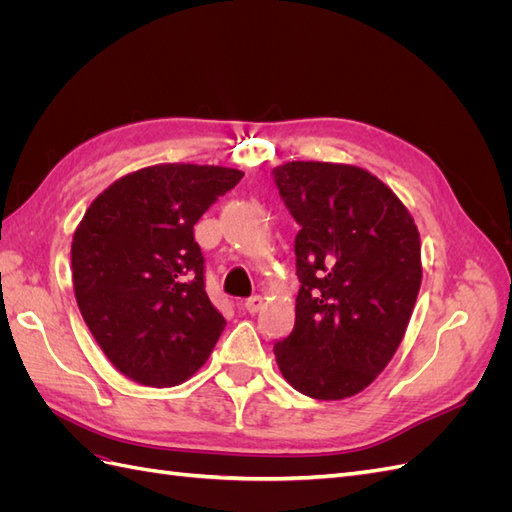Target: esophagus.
Here are the masks:
<instances>
[{"instance_id":"1","label":"esophagus","mask_w":512,"mask_h":512,"mask_svg":"<svg viewBox=\"0 0 512 512\" xmlns=\"http://www.w3.org/2000/svg\"><path fill=\"white\" fill-rule=\"evenodd\" d=\"M243 307H245L250 314H256L258 309L262 307V297H258V294H254V297H250V299H247V301L243 303Z\"/></svg>"}]
</instances>
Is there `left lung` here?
Wrapping results in <instances>:
<instances>
[{
  "instance_id": "8db88e82",
  "label": "left lung",
  "mask_w": 512,
  "mask_h": 512,
  "mask_svg": "<svg viewBox=\"0 0 512 512\" xmlns=\"http://www.w3.org/2000/svg\"><path fill=\"white\" fill-rule=\"evenodd\" d=\"M301 230L294 329L273 352L282 376L314 399L361 393L404 339L421 288L412 215L367 170L329 162L273 168Z\"/></svg>"
}]
</instances>
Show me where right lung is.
<instances>
[{
  "instance_id": "obj_1",
  "label": "right lung",
  "mask_w": 512,
  "mask_h": 512,
  "mask_svg": "<svg viewBox=\"0 0 512 512\" xmlns=\"http://www.w3.org/2000/svg\"><path fill=\"white\" fill-rule=\"evenodd\" d=\"M224 166L158 164L106 188L72 239L76 303L123 376L175 386L205 365L226 327L205 290L194 224L241 181Z\"/></svg>"
}]
</instances>
